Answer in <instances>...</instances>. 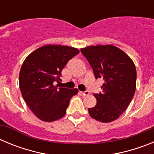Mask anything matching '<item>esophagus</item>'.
Returning a JSON list of instances; mask_svg holds the SVG:
<instances>
[{
    "label": "esophagus",
    "mask_w": 154,
    "mask_h": 154,
    "mask_svg": "<svg viewBox=\"0 0 154 154\" xmlns=\"http://www.w3.org/2000/svg\"><path fill=\"white\" fill-rule=\"evenodd\" d=\"M81 94L82 96H88L89 94V91H85V92H81Z\"/></svg>",
    "instance_id": "obj_1"
}]
</instances>
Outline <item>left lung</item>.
Returning <instances> with one entry per match:
<instances>
[{
	"label": "left lung",
	"mask_w": 154,
	"mask_h": 154,
	"mask_svg": "<svg viewBox=\"0 0 154 154\" xmlns=\"http://www.w3.org/2000/svg\"><path fill=\"white\" fill-rule=\"evenodd\" d=\"M81 52L92 68L96 79H102L103 92L94 94L96 105L89 108L90 116L102 123L117 119L130 105L136 90L137 71L133 60L112 45H92Z\"/></svg>",
	"instance_id": "obj_1"
}]
</instances>
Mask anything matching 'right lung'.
Returning a JSON list of instances; mask_svg holds the SVG:
<instances>
[{
    "mask_svg": "<svg viewBox=\"0 0 154 154\" xmlns=\"http://www.w3.org/2000/svg\"><path fill=\"white\" fill-rule=\"evenodd\" d=\"M79 53L69 46L47 45L31 52L24 61L19 74L21 95L30 109L39 119L53 122L66 113L77 89L58 88L62 71Z\"/></svg>",
    "mask_w": 154,
    "mask_h": 154,
    "instance_id": "obj_1",
    "label": "right lung"
}]
</instances>
